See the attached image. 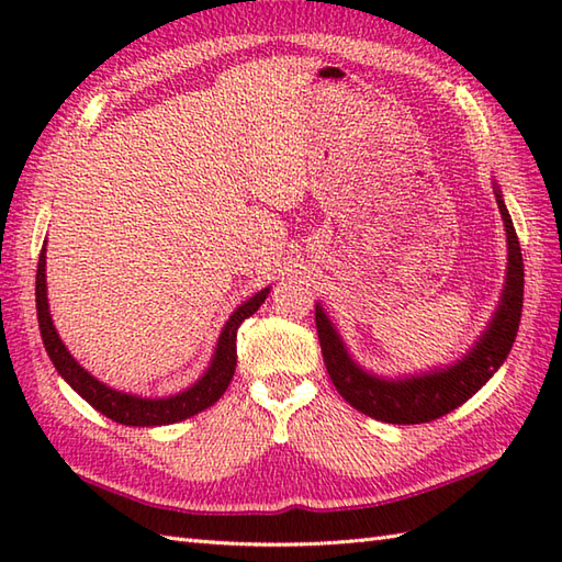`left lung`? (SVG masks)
Wrapping results in <instances>:
<instances>
[{
  "label": "left lung",
  "instance_id": "left-lung-1",
  "mask_svg": "<svg viewBox=\"0 0 562 562\" xmlns=\"http://www.w3.org/2000/svg\"><path fill=\"white\" fill-rule=\"evenodd\" d=\"M497 207L505 220L509 248L505 294L493 324L483 333L481 342L459 364L445 369V372L403 381H386L364 374L348 357V350H345L338 333L333 330L326 314L321 312V306H316V330L328 376L333 386L338 389L340 396L352 408L374 417V420L391 425L432 423L437 417L457 411L461 403L469 401L495 374V369L505 362L519 330L524 302V260L515 224H512V217L499 193Z\"/></svg>",
  "mask_w": 562,
  "mask_h": 562
}]
</instances>
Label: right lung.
I'll return each mask as SVG.
<instances>
[{
	"label": "right lung",
	"mask_w": 562,
	"mask_h": 562,
	"mask_svg": "<svg viewBox=\"0 0 562 562\" xmlns=\"http://www.w3.org/2000/svg\"><path fill=\"white\" fill-rule=\"evenodd\" d=\"M270 290H260L256 296H250L246 304H241L226 321V326L217 342V352H214V360L195 386L188 391L178 393L171 398H137L130 396V393L113 391L101 381L93 379L89 372H83V367L75 362V357L67 352V348L59 340L57 330L53 326L50 312H47V294H45V246L38 258V272H35V308H38V326L41 336L45 342V350L50 355V360L59 374L65 376L67 384L75 389L79 396L91 403L93 408L103 413L111 420L121 425H133V427H151V425H171L181 423L186 417L195 415L200 411L210 408V405L222 398L226 386L232 384L234 369H236V330L244 324V318L254 316L260 304L266 302Z\"/></svg>",
	"instance_id": "right-lung-1"
}]
</instances>
